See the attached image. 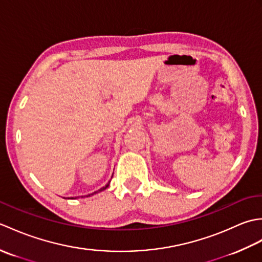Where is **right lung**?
I'll return each mask as SVG.
<instances>
[{"label": "right lung", "instance_id": "1", "mask_svg": "<svg viewBox=\"0 0 262 262\" xmlns=\"http://www.w3.org/2000/svg\"><path fill=\"white\" fill-rule=\"evenodd\" d=\"M109 183H110V181L107 183V185H105L104 187H102L101 189H99L98 191H94V192H92V193H89V194H86V197H90V196H92V194H94V193H97V192H99V191H102V190H104V189H107L108 187H109ZM83 197V196H82ZM66 199H76V197L74 198V197H71V198H66Z\"/></svg>", "mask_w": 262, "mask_h": 262}]
</instances>
